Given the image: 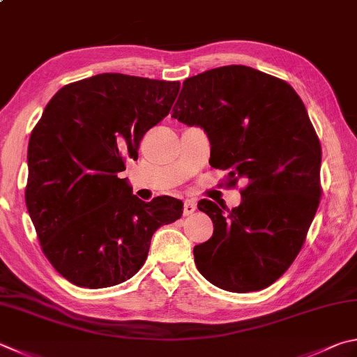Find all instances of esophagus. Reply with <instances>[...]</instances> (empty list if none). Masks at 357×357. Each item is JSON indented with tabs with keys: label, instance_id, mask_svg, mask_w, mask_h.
Returning <instances> with one entry per match:
<instances>
[{
	"label": "esophagus",
	"instance_id": "1",
	"mask_svg": "<svg viewBox=\"0 0 357 357\" xmlns=\"http://www.w3.org/2000/svg\"><path fill=\"white\" fill-rule=\"evenodd\" d=\"M195 209H197V204L193 203L192 199H185V201H184V211H183V213H184L185 217H187V215H192V213L195 212Z\"/></svg>",
	"mask_w": 357,
	"mask_h": 357
}]
</instances>
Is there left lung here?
Masks as SVG:
<instances>
[{
  "mask_svg": "<svg viewBox=\"0 0 357 357\" xmlns=\"http://www.w3.org/2000/svg\"><path fill=\"white\" fill-rule=\"evenodd\" d=\"M173 119L204 129L213 168L246 183L234 209L201 199L213 223L193 248L197 268L223 290H262L286 273L320 204L321 146L286 81L245 66L187 77Z\"/></svg>",
  "mask_w": 357,
  "mask_h": 357,
  "instance_id": "8db88e82",
  "label": "left lung"
}]
</instances>
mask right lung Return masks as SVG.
Wrapping results in <instances>:
<instances>
[{
    "mask_svg": "<svg viewBox=\"0 0 357 357\" xmlns=\"http://www.w3.org/2000/svg\"><path fill=\"white\" fill-rule=\"evenodd\" d=\"M178 81L102 73L63 86L28 145L26 207L43 255L71 284L102 289L132 278L158 228L183 215V201L132 195L125 159L170 112Z\"/></svg>",
    "mask_w": 357,
    "mask_h": 357,
    "instance_id": "1",
    "label": "right lung"
}]
</instances>
